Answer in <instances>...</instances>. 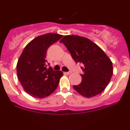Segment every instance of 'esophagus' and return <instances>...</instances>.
<instances>
[{"label": "esophagus", "mask_w": 130, "mask_h": 130, "mask_svg": "<svg viewBox=\"0 0 130 130\" xmlns=\"http://www.w3.org/2000/svg\"><path fill=\"white\" fill-rule=\"evenodd\" d=\"M71 71H68V72H65L64 73L65 74H71Z\"/></svg>", "instance_id": "esophagus-1"}]
</instances>
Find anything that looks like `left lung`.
Returning a JSON list of instances; mask_svg holds the SVG:
<instances>
[{
    "instance_id": "8db88e82",
    "label": "left lung",
    "mask_w": 130,
    "mask_h": 130,
    "mask_svg": "<svg viewBox=\"0 0 130 130\" xmlns=\"http://www.w3.org/2000/svg\"><path fill=\"white\" fill-rule=\"evenodd\" d=\"M76 63L80 62L82 81L73 86L77 93L90 98L99 95L109 83L113 73L111 60L97 44L86 37L65 35L61 39Z\"/></svg>"
}]
</instances>
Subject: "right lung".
I'll return each instance as SVG.
<instances>
[{
  "mask_svg": "<svg viewBox=\"0 0 130 130\" xmlns=\"http://www.w3.org/2000/svg\"><path fill=\"white\" fill-rule=\"evenodd\" d=\"M62 37L54 33L37 37L27 44L19 57L16 66L18 78L24 90L33 97L48 96L59 85L63 73L51 67L47 68L46 54L49 47Z\"/></svg>",
  "mask_w": 130,
  "mask_h": 130,
  "instance_id": "add662e5",
  "label": "right lung"
}]
</instances>
